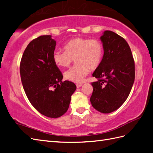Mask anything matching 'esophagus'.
I'll return each mask as SVG.
<instances>
[{
	"label": "esophagus",
	"mask_w": 153,
	"mask_h": 153,
	"mask_svg": "<svg viewBox=\"0 0 153 153\" xmlns=\"http://www.w3.org/2000/svg\"><path fill=\"white\" fill-rule=\"evenodd\" d=\"M81 86H82V84H81V83H78V84H76V87H77V88H79V87H81Z\"/></svg>",
	"instance_id": "obj_1"
}]
</instances>
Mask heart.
I'll return each mask as SVG.
<instances>
[{
  "instance_id": "heart-1",
  "label": "heart",
  "mask_w": 153,
  "mask_h": 153,
  "mask_svg": "<svg viewBox=\"0 0 153 153\" xmlns=\"http://www.w3.org/2000/svg\"><path fill=\"white\" fill-rule=\"evenodd\" d=\"M65 51L56 50L53 53V60L60 68L68 67L73 60L76 64L65 72V78L74 83H81L91 70L100 65L104 56V46L97 39L76 38L64 45Z\"/></svg>"
}]
</instances>
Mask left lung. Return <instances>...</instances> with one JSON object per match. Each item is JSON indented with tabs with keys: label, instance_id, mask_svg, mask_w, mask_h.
I'll list each match as a JSON object with an SVG mask.
<instances>
[{
	"label": "left lung",
	"instance_id": "left-lung-1",
	"mask_svg": "<svg viewBox=\"0 0 153 153\" xmlns=\"http://www.w3.org/2000/svg\"><path fill=\"white\" fill-rule=\"evenodd\" d=\"M104 56L93 76V107L102 113L115 111L126 101L135 79V65L126 41L114 32L105 30L100 36Z\"/></svg>",
	"mask_w": 153,
	"mask_h": 153
}]
</instances>
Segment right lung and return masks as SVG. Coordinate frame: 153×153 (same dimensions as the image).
<instances>
[{"label":"right lung","instance_id":"right-lung-1","mask_svg":"<svg viewBox=\"0 0 153 153\" xmlns=\"http://www.w3.org/2000/svg\"><path fill=\"white\" fill-rule=\"evenodd\" d=\"M56 41L51 35L31 41L20 64L21 82L30 104L41 114L58 118L67 111L76 85L62 81L63 76L53 60Z\"/></svg>","mask_w":153,"mask_h":153}]
</instances>
